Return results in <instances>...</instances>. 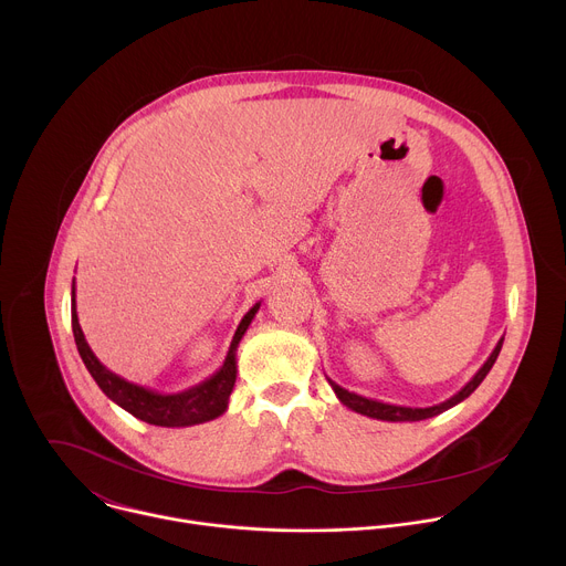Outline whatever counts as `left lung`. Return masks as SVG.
<instances>
[{"label":"left lung","mask_w":566,"mask_h":566,"mask_svg":"<svg viewBox=\"0 0 566 566\" xmlns=\"http://www.w3.org/2000/svg\"><path fill=\"white\" fill-rule=\"evenodd\" d=\"M502 343H504V338L497 343V347L493 349V354L489 356V360L481 365V369H479L454 396H450L448 400H443V402H439V406H432V408L391 406V402H382V400H374V398L354 394V391L340 387L338 382H334L332 378H327V380H329L332 389L336 391V396H338V400L343 402V406H347L349 410H354V412H358V415H365V417L378 419V421H391V423H398V421H423V419H432V417H437V415H441V412L454 408L457 402L465 400V398L481 385V380L486 378V374L493 369V365H495V360H497V356H500V352H502Z\"/></svg>","instance_id":"obj_1"}]
</instances>
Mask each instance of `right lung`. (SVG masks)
Returning <instances> with one entry per match:
<instances>
[{"label": "right lung", "instance_id": "obj_1", "mask_svg": "<svg viewBox=\"0 0 566 566\" xmlns=\"http://www.w3.org/2000/svg\"><path fill=\"white\" fill-rule=\"evenodd\" d=\"M260 304L262 302H255L253 308L244 317H241L223 365L210 378L201 380L199 385H195L190 389L177 391V394H160L149 387L129 382L123 376L109 371L96 358V354L87 345L85 334H83V329H80V322H77L75 280L71 282V327H73V338H75L80 358H83L85 367L90 369V374L94 376L98 387L105 391V396L112 398L116 406H120L125 412H129L132 417L145 421L149 426L188 428V426L212 421L228 410V398H230V391H232L234 378H237V347H239V340L244 338L255 313L260 311Z\"/></svg>", "mask_w": 566, "mask_h": 566}]
</instances>
